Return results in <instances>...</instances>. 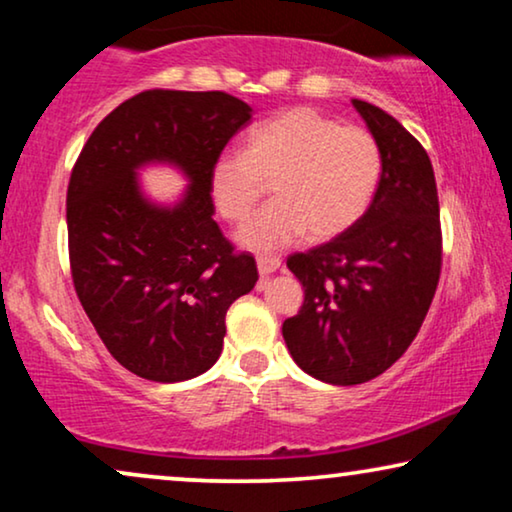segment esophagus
I'll return each instance as SVG.
<instances>
[{
  "instance_id": "34e87169",
  "label": "esophagus",
  "mask_w": 512,
  "mask_h": 512,
  "mask_svg": "<svg viewBox=\"0 0 512 512\" xmlns=\"http://www.w3.org/2000/svg\"><path fill=\"white\" fill-rule=\"evenodd\" d=\"M256 265H258V272H261V277L268 279L272 272L279 270V265H282V261H279L277 256H258L256 258Z\"/></svg>"
}]
</instances>
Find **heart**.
Returning <instances> with one entry per match:
<instances>
[{
	"instance_id": "heart-1",
	"label": "heart",
	"mask_w": 512,
	"mask_h": 512,
	"mask_svg": "<svg viewBox=\"0 0 512 512\" xmlns=\"http://www.w3.org/2000/svg\"><path fill=\"white\" fill-rule=\"evenodd\" d=\"M382 177V149L363 125H342L312 107H296L258 123L242 153H221L207 188L216 214L244 223L270 184L272 200L240 233L251 251L326 242L366 214Z\"/></svg>"
}]
</instances>
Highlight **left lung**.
I'll list each match as a JSON object with an SVG mask.
<instances>
[{
  "label": "left lung",
  "instance_id": "1",
  "mask_svg": "<svg viewBox=\"0 0 512 512\" xmlns=\"http://www.w3.org/2000/svg\"><path fill=\"white\" fill-rule=\"evenodd\" d=\"M352 104L380 142V186L347 233L286 258L305 303L282 326L293 361L340 387L373 380L401 359L424 324L443 265L429 153L387 111Z\"/></svg>",
  "mask_w": 512,
  "mask_h": 512
}]
</instances>
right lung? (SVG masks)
I'll return each instance as SVG.
<instances>
[{"mask_svg":"<svg viewBox=\"0 0 512 512\" xmlns=\"http://www.w3.org/2000/svg\"><path fill=\"white\" fill-rule=\"evenodd\" d=\"M251 107L223 90H144L111 111L76 158L67 186L72 282L109 354L151 382H184L221 356L226 312L258 282L251 254L214 221L209 167ZM151 159L192 179L177 208L138 193Z\"/></svg>","mask_w":512,"mask_h":512,"instance_id":"add662e5","label":"right lung"}]
</instances>
